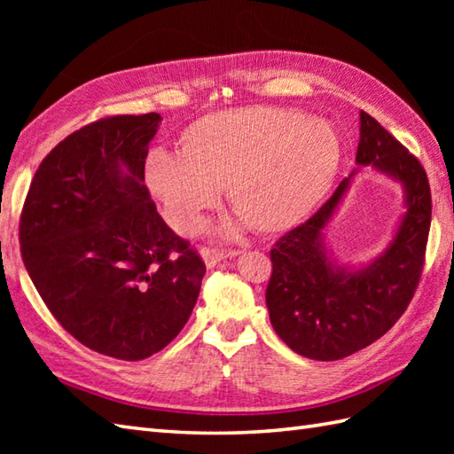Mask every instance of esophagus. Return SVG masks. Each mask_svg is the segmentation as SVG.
<instances>
[{
    "instance_id": "1",
    "label": "esophagus",
    "mask_w": 454,
    "mask_h": 454,
    "mask_svg": "<svg viewBox=\"0 0 454 454\" xmlns=\"http://www.w3.org/2000/svg\"><path fill=\"white\" fill-rule=\"evenodd\" d=\"M239 252L238 249H212V247H202L200 249V257L202 262L207 263V267H215L216 263L224 262L228 257H236Z\"/></svg>"
}]
</instances>
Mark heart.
Returning a JSON list of instances; mask_svg holds the SVG:
<instances>
[{
    "instance_id": "heart-1",
    "label": "heart",
    "mask_w": 454,
    "mask_h": 454,
    "mask_svg": "<svg viewBox=\"0 0 454 454\" xmlns=\"http://www.w3.org/2000/svg\"><path fill=\"white\" fill-rule=\"evenodd\" d=\"M340 163L341 138L330 122L298 109L242 107L189 124L181 152L152 148L144 183L181 236L199 232L222 187L234 210L271 234L312 215Z\"/></svg>"
}]
</instances>
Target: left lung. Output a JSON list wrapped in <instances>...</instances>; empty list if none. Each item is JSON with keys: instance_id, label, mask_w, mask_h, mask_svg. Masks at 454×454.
I'll list each match as a JSON object with an SVG mask.
<instances>
[{"instance_id": "8db88e82", "label": "left lung", "mask_w": 454, "mask_h": 454, "mask_svg": "<svg viewBox=\"0 0 454 454\" xmlns=\"http://www.w3.org/2000/svg\"><path fill=\"white\" fill-rule=\"evenodd\" d=\"M356 166H371L402 183L406 215L390 246L363 269L335 265L324 228L349 189L345 177L304 224L271 249L273 273L265 301L277 335L298 355L337 361L374 343L406 312L416 293L431 226V189L419 160L361 111Z\"/></svg>"}]
</instances>
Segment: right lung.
Listing matches in <instances>:
<instances>
[{"label": "right lung", "mask_w": 454, "mask_h": 454, "mask_svg": "<svg viewBox=\"0 0 454 454\" xmlns=\"http://www.w3.org/2000/svg\"><path fill=\"white\" fill-rule=\"evenodd\" d=\"M160 122L158 113L119 114L72 132L38 166L19 222L23 263L48 310L121 361L176 340L207 271L144 185Z\"/></svg>", "instance_id": "add662e5"}]
</instances>
